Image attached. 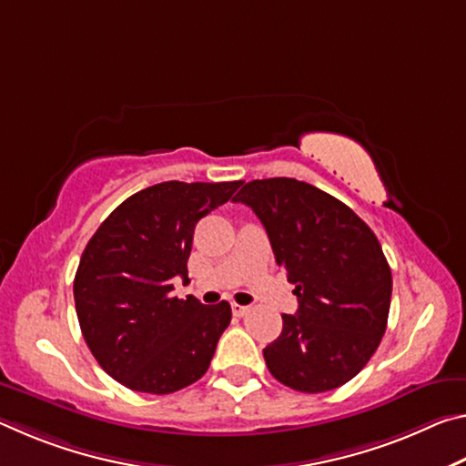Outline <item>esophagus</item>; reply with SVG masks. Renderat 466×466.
<instances>
[{"instance_id":"obj_1","label":"esophagus","mask_w":466,"mask_h":466,"mask_svg":"<svg viewBox=\"0 0 466 466\" xmlns=\"http://www.w3.org/2000/svg\"><path fill=\"white\" fill-rule=\"evenodd\" d=\"M232 312H234V317H244V314L250 312V306H242V304L232 302Z\"/></svg>"}]
</instances>
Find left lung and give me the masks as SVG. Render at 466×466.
Returning <instances> with one entry per match:
<instances>
[{"label": "left lung", "mask_w": 466, "mask_h": 466, "mask_svg": "<svg viewBox=\"0 0 466 466\" xmlns=\"http://www.w3.org/2000/svg\"><path fill=\"white\" fill-rule=\"evenodd\" d=\"M232 201L255 211L298 296L281 335L263 350L275 380L325 392L360 374L382 341L392 275L380 242L353 209L296 178L244 185Z\"/></svg>", "instance_id": "obj_1"}]
</instances>
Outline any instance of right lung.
Here are the masks:
<instances>
[{
  "label": "right lung",
  "mask_w": 466,
  "mask_h": 466,
  "mask_svg": "<svg viewBox=\"0 0 466 466\" xmlns=\"http://www.w3.org/2000/svg\"><path fill=\"white\" fill-rule=\"evenodd\" d=\"M234 183L168 180L125 199L86 244L74 279L76 312L100 368L131 390L170 394L208 372L232 309L172 296L187 275L199 219Z\"/></svg>",
  "instance_id": "1"
}]
</instances>
